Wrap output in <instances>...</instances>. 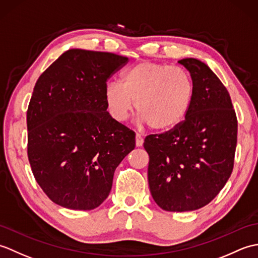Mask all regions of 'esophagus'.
I'll return each mask as SVG.
<instances>
[{
  "mask_svg": "<svg viewBox=\"0 0 258 258\" xmlns=\"http://www.w3.org/2000/svg\"><path fill=\"white\" fill-rule=\"evenodd\" d=\"M135 145L138 147H141L143 145V138H142L140 134H136L135 136Z\"/></svg>",
  "mask_w": 258,
  "mask_h": 258,
  "instance_id": "esophagus-1",
  "label": "esophagus"
}]
</instances>
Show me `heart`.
<instances>
[{
	"label": "heart",
	"instance_id": "1",
	"mask_svg": "<svg viewBox=\"0 0 258 258\" xmlns=\"http://www.w3.org/2000/svg\"><path fill=\"white\" fill-rule=\"evenodd\" d=\"M194 82L182 68L143 61L125 71L122 83L105 86L109 115L117 122L127 118L135 105L142 123L167 131L179 124L194 98Z\"/></svg>",
	"mask_w": 258,
	"mask_h": 258
}]
</instances>
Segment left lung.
Here are the masks:
<instances>
[{"label": "left lung", "mask_w": 258, "mask_h": 258, "mask_svg": "<svg viewBox=\"0 0 258 258\" xmlns=\"http://www.w3.org/2000/svg\"><path fill=\"white\" fill-rule=\"evenodd\" d=\"M178 63L194 82L191 105L174 128L144 141L151 194L167 212L195 211L215 199L233 172L237 143V118L226 87L200 59Z\"/></svg>", "instance_id": "1"}]
</instances>
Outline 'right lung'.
Returning a JSON list of instances; mask_svg holds the SVG:
<instances>
[{"label":"right lung","mask_w":258,"mask_h":258,"mask_svg":"<svg viewBox=\"0 0 258 258\" xmlns=\"http://www.w3.org/2000/svg\"><path fill=\"white\" fill-rule=\"evenodd\" d=\"M108 52L72 48L38 78L26 114L33 175L55 204L90 211L107 199L135 133L106 111L107 80L127 63Z\"/></svg>","instance_id":"1"}]
</instances>
